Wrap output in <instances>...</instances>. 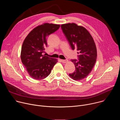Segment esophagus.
Instances as JSON below:
<instances>
[{
    "instance_id": "34e87169",
    "label": "esophagus",
    "mask_w": 120,
    "mask_h": 120,
    "mask_svg": "<svg viewBox=\"0 0 120 120\" xmlns=\"http://www.w3.org/2000/svg\"><path fill=\"white\" fill-rule=\"evenodd\" d=\"M61 61L63 63H67V62H68V60H62V59H61Z\"/></svg>"
}]
</instances>
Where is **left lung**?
Instances as JSON below:
<instances>
[{"mask_svg":"<svg viewBox=\"0 0 120 120\" xmlns=\"http://www.w3.org/2000/svg\"><path fill=\"white\" fill-rule=\"evenodd\" d=\"M62 29L73 50L76 49L79 60H71L75 70L70 77L76 81L86 77L91 72L97 58V49L94 40L85 27L75 23L61 25Z\"/></svg>","mask_w":120,"mask_h":120,"instance_id":"left-lung-1","label":"left lung"}]
</instances>
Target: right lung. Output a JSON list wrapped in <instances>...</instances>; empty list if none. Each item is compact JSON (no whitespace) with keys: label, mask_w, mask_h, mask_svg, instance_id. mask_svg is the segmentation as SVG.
Segmentation results:
<instances>
[{"label":"right lung","mask_w":120,"mask_h":120,"mask_svg":"<svg viewBox=\"0 0 120 120\" xmlns=\"http://www.w3.org/2000/svg\"><path fill=\"white\" fill-rule=\"evenodd\" d=\"M60 25L44 23L34 28L25 39L21 48V59L29 75L36 80L47 77L58 62L45 55L47 38L60 27Z\"/></svg>","instance_id":"1"}]
</instances>
